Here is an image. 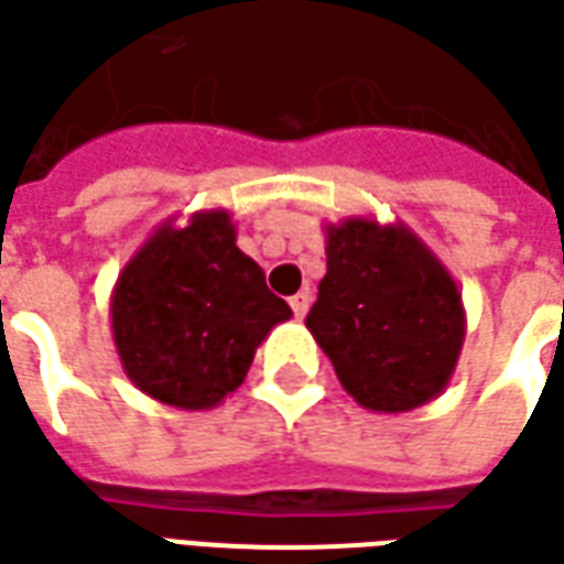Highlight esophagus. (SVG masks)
<instances>
[{
	"label": "esophagus",
	"mask_w": 564,
	"mask_h": 564,
	"mask_svg": "<svg viewBox=\"0 0 564 564\" xmlns=\"http://www.w3.org/2000/svg\"><path fill=\"white\" fill-rule=\"evenodd\" d=\"M308 305H311L308 290H302V293H295L293 299H290V308H293L295 317H305V314H308Z\"/></svg>",
	"instance_id": "obj_1"
}]
</instances>
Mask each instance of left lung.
<instances>
[{
	"mask_svg": "<svg viewBox=\"0 0 564 564\" xmlns=\"http://www.w3.org/2000/svg\"><path fill=\"white\" fill-rule=\"evenodd\" d=\"M326 274L305 326L341 388L372 412H412L446 391L467 333L458 283L403 223H326Z\"/></svg>",
	"mask_w": 564,
	"mask_h": 564,
	"instance_id": "left-lung-1",
	"label": "left lung"
}]
</instances>
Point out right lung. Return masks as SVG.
<instances>
[{
  "instance_id": "obj_1",
  "label": "right lung",
  "mask_w": 564,
  "mask_h": 564,
  "mask_svg": "<svg viewBox=\"0 0 564 564\" xmlns=\"http://www.w3.org/2000/svg\"><path fill=\"white\" fill-rule=\"evenodd\" d=\"M228 210L161 223L128 259L109 295L124 376L173 409H214L238 391L256 348L293 311L241 253Z\"/></svg>"
}]
</instances>
